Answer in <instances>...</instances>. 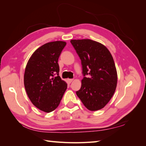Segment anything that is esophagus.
<instances>
[{"mask_svg": "<svg viewBox=\"0 0 146 146\" xmlns=\"http://www.w3.org/2000/svg\"><path fill=\"white\" fill-rule=\"evenodd\" d=\"M73 79H67V80H68V82H69V83H71L72 82V81H73Z\"/></svg>", "mask_w": 146, "mask_h": 146, "instance_id": "34e87169", "label": "esophagus"}]
</instances>
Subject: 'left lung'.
Segmentation results:
<instances>
[{
    "mask_svg": "<svg viewBox=\"0 0 146 146\" xmlns=\"http://www.w3.org/2000/svg\"><path fill=\"white\" fill-rule=\"evenodd\" d=\"M70 42L81 60L84 76L76 94L87 109H101L111 100L117 86V70L112 55L106 46L94 40H71Z\"/></svg>",
    "mask_w": 146,
    "mask_h": 146,
    "instance_id": "obj_1",
    "label": "left lung"
}]
</instances>
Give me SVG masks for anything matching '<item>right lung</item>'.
<instances>
[{
    "label": "right lung",
    "mask_w": 146,
    "mask_h": 146,
    "mask_svg": "<svg viewBox=\"0 0 146 146\" xmlns=\"http://www.w3.org/2000/svg\"><path fill=\"white\" fill-rule=\"evenodd\" d=\"M66 45L64 41L44 44L32 54L25 67L24 82L27 94L32 103L45 112L59 106L67 89V83L59 76L58 64Z\"/></svg>",
    "instance_id": "right-lung-1"
}]
</instances>
